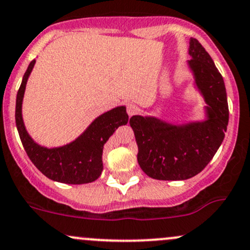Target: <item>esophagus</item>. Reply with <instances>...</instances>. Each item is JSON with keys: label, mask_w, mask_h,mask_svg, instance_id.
I'll return each mask as SVG.
<instances>
[{"label": "esophagus", "mask_w": 250, "mask_h": 250, "mask_svg": "<svg viewBox=\"0 0 250 250\" xmlns=\"http://www.w3.org/2000/svg\"><path fill=\"white\" fill-rule=\"evenodd\" d=\"M127 112H128V115H129V116H133V115L138 114V112H139V106L136 105V104H134V103H129L127 105Z\"/></svg>", "instance_id": "obj_1"}]
</instances>
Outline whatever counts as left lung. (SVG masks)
I'll return each mask as SVG.
<instances>
[{"instance_id": "1", "label": "left lung", "mask_w": 250, "mask_h": 250, "mask_svg": "<svg viewBox=\"0 0 250 250\" xmlns=\"http://www.w3.org/2000/svg\"><path fill=\"white\" fill-rule=\"evenodd\" d=\"M188 64L207 102L208 120L172 125L154 117L129 121L138 144V163L148 177L185 180L202 172L223 141L229 122L227 91L217 67L197 39L190 41Z\"/></svg>"}]
</instances>
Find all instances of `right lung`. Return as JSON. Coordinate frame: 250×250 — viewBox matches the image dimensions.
<instances>
[{
  "mask_svg": "<svg viewBox=\"0 0 250 250\" xmlns=\"http://www.w3.org/2000/svg\"><path fill=\"white\" fill-rule=\"evenodd\" d=\"M34 64L35 60H32L28 65L16 96V127L27 155L41 173L54 182L73 185L95 182L103 171L104 144L120 125H127L129 120L125 108L119 106L101 115L78 139L66 146L51 149L41 147L33 141L26 131L21 115L27 79Z\"/></svg>",
  "mask_w": 250,
  "mask_h": 250,
  "instance_id": "obj_1",
  "label": "right lung"
}]
</instances>
